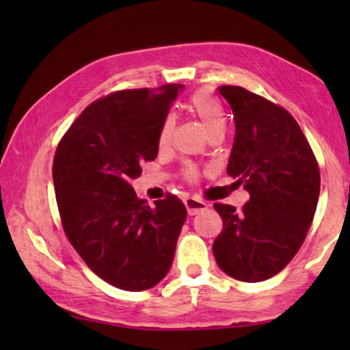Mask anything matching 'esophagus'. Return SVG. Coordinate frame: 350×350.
I'll return each instance as SVG.
<instances>
[{
	"instance_id": "obj_1",
	"label": "esophagus",
	"mask_w": 350,
	"mask_h": 350,
	"mask_svg": "<svg viewBox=\"0 0 350 350\" xmlns=\"http://www.w3.org/2000/svg\"><path fill=\"white\" fill-rule=\"evenodd\" d=\"M185 205H186V210H188L189 215H198L199 212H202V210L208 207L207 202H204V200H199L196 198H186Z\"/></svg>"
}]
</instances>
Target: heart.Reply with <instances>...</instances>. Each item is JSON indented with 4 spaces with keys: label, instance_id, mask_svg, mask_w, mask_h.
I'll return each instance as SVG.
<instances>
[{
    "label": "heart",
    "instance_id": "heart-1",
    "mask_svg": "<svg viewBox=\"0 0 350 350\" xmlns=\"http://www.w3.org/2000/svg\"><path fill=\"white\" fill-rule=\"evenodd\" d=\"M188 109L189 113L193 114L194 118H198L205 132L210 133L217 129H223L224 126V114L223 108L217 100H215L212 95L207 92H196L188 98ZM175 127V116L174 114H167V116L162 119V124L159 127V135H157V142H159V146H167L169 145L172 132H174ZM199 170L196 169L194 165H186L183 169V178L189 183L198 180Z\"/></svg>",
    "mask_w": 350,
    "mask_h": 350
}]
</instances>
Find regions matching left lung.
Wrapping results in <instances>:
<instances>
[{
  "label": "left lung",
  "mask_w": 350,
  "mask_h": 350,
  "mask_svg": "<svg viewBox=\"0 0 350 350\" xmlns=\"http://www.w3.org/2000/svg\"><path fill=\"white\" fill-rule=\"evenodd\" d=\"M236 122L228 175L250 194L241 210L217 202L223 231L213 242L219 269L242 282L279 274L293 260L312 224L320 170L295 118L269 100L219 85Z\"/></svg>",
  "instance_id": "8db88e82"
}]
</instances>
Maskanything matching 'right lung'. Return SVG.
<instances>
[{
	"mask_svg": "<svg viewBox=\"0 0 350 350\" xmlns=\"http://www.w3.org/2000/svg\"><path fill=\"white\" fill-rule=\"evenodd\" d=\"M180 89H127L95 100L57 145L52 178L62 226L89 269L116 288H151L174 261L185 204L167 193L150 207L131 181L156 159L162 119Z\"/></svg>",
	"mask_w": 350,
	"mask_h": 350,
	"instance_id": "add662e5",
	"label": "right lung"
}]
</instances>
